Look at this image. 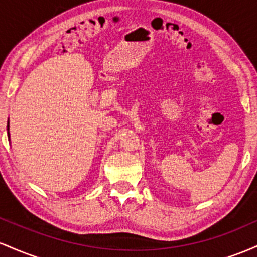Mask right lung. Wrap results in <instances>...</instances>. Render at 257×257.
<instances>
[{
    "mask_svg": "<svg viewBox=\"0 0 257 257\" xmlns=\"http://www.w3.org/2000/svg\"><path fill=\"white\" fill-rule=\"evenodd\" d=\"M8 126H10V125H8V124H7V131H8ZM8 134H10V133H8Z\"/></svg>",
    "mask_w": 257,
    "mask_h": 257,
    "instance_id": "1",
    "label": "right lung"
}]
</instances>
